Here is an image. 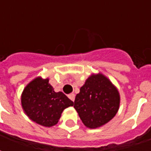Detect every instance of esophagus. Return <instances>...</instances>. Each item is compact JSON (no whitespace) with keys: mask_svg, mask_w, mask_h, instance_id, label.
Returning a JSON list of instances; mask_svg holds the SVG:
<instances>
[{"mask_svg":"<svg viewBox=\"0 0 151 151\" xmlns=\"http://www.w3.org/2000/svg\"><path fill=\"white\" fill-rule=\"evenodd\" d=\"M68 97H69L72 101H74V99H75V95H74V94H69V95H68Z\"/></svg>","mask_w":151,"mask_h":151,"instance_id":"1","label":"esophagus"}]
</instances>
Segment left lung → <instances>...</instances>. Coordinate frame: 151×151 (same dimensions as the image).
<instances>
[{"label":"left lung","instance_id":"1","mask_svg":"<svg viewBox=\"0 0 151 151\" xmlns=\"http://www.w3.org/2000/svg\"><path fill=\"white\" fill-rule=\"evenodd\" d=\"M120 93L101 73H92L77 94L73 108L86 127L97 129L113 118L120 108Z\"/></svg>","mask_w":151,"mask_h":151}]
</instances>
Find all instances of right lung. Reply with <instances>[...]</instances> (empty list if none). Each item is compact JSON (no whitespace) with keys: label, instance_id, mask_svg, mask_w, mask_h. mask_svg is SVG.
<instances>
[{"label":"right lung","instance_id":"add662e5","mask_svg":"<svg viewBox=\"0 0 151 151\" xmlns=\"http://www.w3.org/2000/svg\"><path fill=\"white\" fill-rule=\"evenodd\" d=\"M22 107L31 120L44 127L58 123L66 108L73 105L63 92H55L49 79L37 77L26 86L21 95Z\"/></svg>","mask_w":151,"mask_h":151}]
</instances>
